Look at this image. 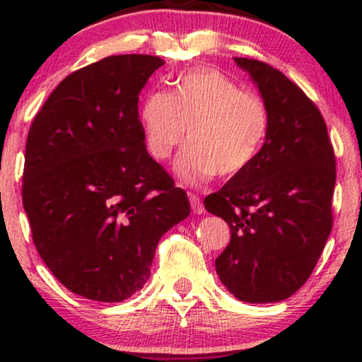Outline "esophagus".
I'll return each instance as SVG.
<instances>
[{
  "label": "esophagus",
  "mask_w": 362,
  "mask_h": 362,
  "mask_svg": "<svg viewBox=\"0 0 362 362\" xmlns=\"http://www.w3.org/2000/svg\"><path fill=\"white\" fill-rule=\"evenodd\" d=\"M189 201H190V206H192V211L195 214H202L204 213V206H202L201 199H199V195L195 194H189Z\"/></svg>",
  "instance_id": "esophagus-1"
}]
</instances>
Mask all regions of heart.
<instances>
[{
  "mask_svg": "<svg viewBox=\"0 0 362 362\" xmlns=\"http://www.w3.org/2000/svg\"><path fill=\"white\" fill-rule=\"evenodd\" d=\"M148 151L167 160L184 143L177 172L197 182L218 173L240 175L255 161L271 131V112L264 98L245 91L233 78L214 68L178 74L173 91L151 90L139 107Z\"/></svg>",
  "mask_w": 362,
  "mask_h": 362,
  "instance_id": "obj_1",
  "label": "heart"
}]
</instances>
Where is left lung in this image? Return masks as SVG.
Wrapping results in <instances>:
<instances>
[{"label": "left lung", "instance_id": "left-lung-1", "mask_svg": "<svg viewBox=\"0 0 362 362\" xmlns=\"http://www.w3.org/2000/svg\"><path fill=\"white\" fill-rule=\"evenodd\" d=\"M271 112L255 161L204 199L231 240L214 262L226 289L247 303H276L308 281L332 231L335 155L318 107L267 62L235 57Z\"/></svg>", "mask_w": 362, "mask_h": 362}]
</instances>
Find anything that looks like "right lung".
<instances>
[{
	"label": "right lung",
	"mask_w": 362,
	"mask_h": 362,
	"mask_svg": "<svg viewBox=\"0 0 362 362\" xmlns=\"http://www.w3.org/2000/svg\"><path fill=\"white\" fill-rule=\"evenodd\" d=\"M165 61L122 54L66 76L37 112L22 201L56 279L117 303L146 284L156 245L190 214L185 190L149 156L138 100Z\"/></svg>",
	"instance_id": "obj_1"
}]
</instances>
